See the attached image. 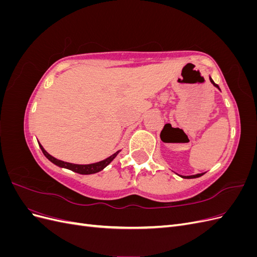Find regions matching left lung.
I'll list each match as a JSON object with an SVG mask.
<instances>
[{
    "label": "left lung",
    "mask_w": 257,
    "mask_h": 257,
    "mask_svg": "<svg viewBox=\"0 0 257 257\" xmlns=\"http://www.w3.org/2000/svg\"><path fill=\"white\" fill-rule=\"evenodd\" d=\"M210 81H211V82L213 83L214 87H216L217 89H220V88H219V85H217L216 83H214V81H213L211 78H210ZM203 175H204V174H197V175H193V176H181V177H182V178H184V179H193V178H198V177H201Z\"/></svg>",
    "instance_id": "obj_1"
}]
</instances>
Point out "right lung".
I'll return each instance as SVG.
<instances>
[{"label":"right lung","mask_w":257,"mask_h":257,"mask_svg":"<svg viewBox=\"0 0 257 257\" xmlns=\"http://www.w3.org/2000/svg\"><path fill=\"white\" fill-rule=\"evenodd\" d=\"M41 147V149L44 153V155L46 158H47L50 162H52L53 164H56L57 166L59 167H63V168H67L69 170H72V172H75L77 174H80V175H91V174H95V173H98L100 172V170H103L109 163L118 155V153L120 152L116 151L115 153H113L112 155H110L109 158L105 159L104 161H100V162H97V163H94V164H89V165H78V164H72V163H67V162H63V161H60V160H57L56 158L51 157V155L46 151L43 146L41 144H38Z\"/></svg>","instance_id":"1"}]
</instances>
